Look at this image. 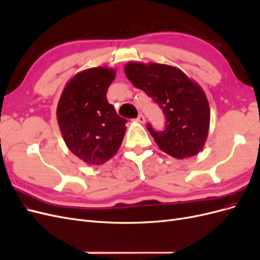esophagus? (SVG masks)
I'll return each mask as SVG.
<instances>
[{"label":"esophagus","mask_w":260,"mask_h":260,"mask_svg":"<svg viewBox=\"0 0 260 260\" xmlns=\"http://www.w3.org/2000/svg\"><path fill=\"white\" fill-rule=\"evenodd\" d=\"M137 121L140 122V123H144L145 122V117L142 114H140L137 118Z\"/></svg>","instance_id":"1"}]
</instances>
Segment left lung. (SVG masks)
Masks as SVG:
<instances>
[{
  "mask_svg": "<svg viewBox=\"0 0 260 260\" xmlns=\"http://www.w3.org/2000/svg\"><path fill=\"white\" fill-rule=\"evenodd\" d=\"M125 76L158 105L166 118L162 131L147 130L161 151L178 159L192 157L208 136L210 111L201 86L180 69L162 64L128 62Z\"/></svg>",
  "mask_w": 260,
  "mask_h": 260,
  "instance_id": "left-lung-1",
  "label": "left lung"
}]
</instances>
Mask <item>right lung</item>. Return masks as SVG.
Instances as JSON below:
<instances>
[{
  "label": "right lung",
  "instance_id": "obj_1",
  "mask_svg": "<svg viewBox=\"0 0 260 260\" xmlns=\"http://www.w3.org/2000/svg\"><path fill=\"white\" fill-rule=\"evenodd\" d=\"M114 78V70L106 67L83 70L67 83L58 102L57 120L66 145L91 165L112 158L125 133L127 119L106 98Z\"/></svg>",
  "mask_w": 260,
  "mask_h": 260
}]
</instances>
